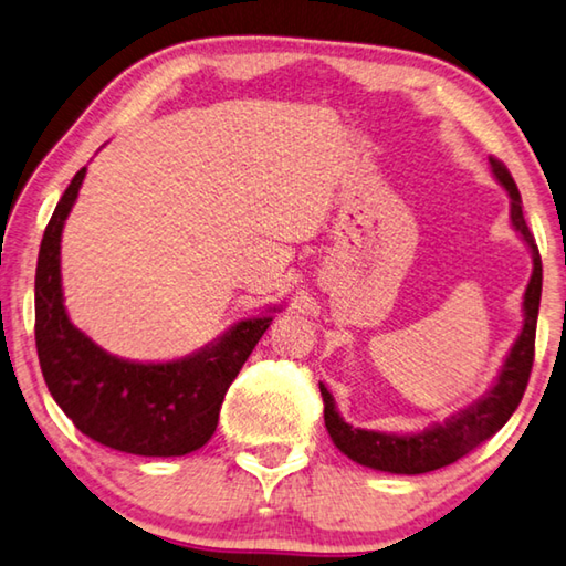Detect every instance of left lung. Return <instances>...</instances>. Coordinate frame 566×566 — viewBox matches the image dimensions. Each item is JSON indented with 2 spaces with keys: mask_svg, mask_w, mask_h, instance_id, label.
Listing matches in <instances>:
<instances>
[{
  "mask_svg": "<svg viewBox=\"0 0 566 566\" xmlns=\"http://www.w3.org/2000/svg\"><path fill=\"white\" fill-rule=\"evenodd\" d=\"M494 178L504 185V190L512 198V226L524 243L532 250L534 271L524 293V328L514 340L512 350L502 366L496 384L489 391L469 406V409L453 413L443 423H433L419 433H384L354 429V426L340 419L336 411V401L328 394V388L321 384L323 396V419L336 447L354 459L356 464L368 469L391 471V474H426V471L449 467L469 451H474L479 443L492 439L494 433L509 421V416L516 411L518 401L530 384L532 364H534V336H536V316H539L542 301V258L539 248L534 243V235L526 228L522 212V196L506 170L504 163L496 157H489Z\"/></svg>",
  "mask_w": 566,
  "mask_h": 566,
  "instance_id": "left-lung-1",
  "label": "left lung"
}]
</instances>
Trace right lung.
Returning <instances> with one entry per match:
<instances>
[{
	"label": "right lung",
	"mask_w": 566,
	"mask_h": 566,
	"mask_svg": "<svg viewBox=\"0 0 566 566\" xmlns=\"http://www.w3.org/2000/svg\"><path fill=\"white\" fill-rule=\"evenodd\" d=\"M85 172L64 190L36 258L34 338L44 384L72 423L102 447L137 457H185L216 433L222 398L273 316L240 321L206 348L168 364H135L102 350L72 326L60 275L62 228Z\"/></svg>",
	"instance_id": "add662e5"
}]
</instances>
